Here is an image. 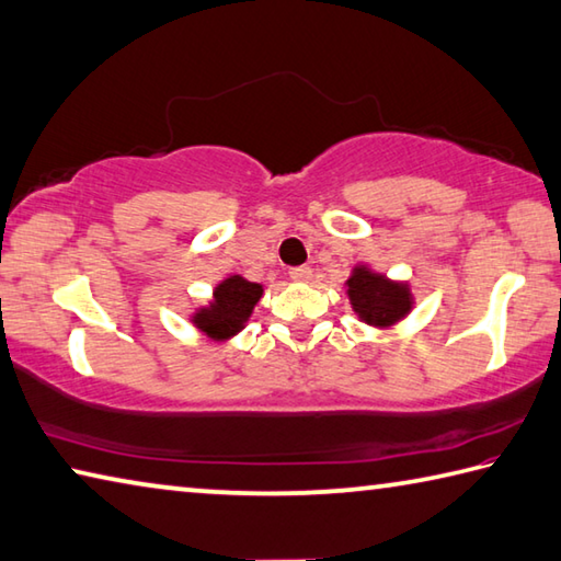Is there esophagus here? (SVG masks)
<instances>
[{
	"mask_svg": "<svg viewBox=\"0 0 561 561\" xmlns=\"http://www.w3.org/2000/svg\"><path fill=\"white\" fill-rule=\"evenodd\" d=\"M289 277H291L294 282H309V279H311V267H294V270L289 272Z\"/></svg>",
	"mask_w": 561,
	"mask_h": 561,
	"instance_id": "1",
	"label": "esophagus"
}]
</instances>
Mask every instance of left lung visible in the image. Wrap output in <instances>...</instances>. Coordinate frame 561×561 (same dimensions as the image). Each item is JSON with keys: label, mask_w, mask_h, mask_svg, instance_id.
<instances>
[{"label": "left lung", "mask_w": 561, "mask_h": 561, "mask_svg": "<svg viewBox=\"0 0 561 561\" xmlns=\"http://www.w3.org/2000/svg\"><path fill=\"white\" fill-rule=\"evenodd\" d=\"M345 287L353 311L363 323H370L375 329H387L412 311L414 297L410 284L387 279L385 274L373 272L365 264L353 270Z\"/></svg>", "instance_id": "1"}]
</instances>
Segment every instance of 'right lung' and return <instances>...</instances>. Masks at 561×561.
I'll return each mask as SVG.
<instances>
[{"instance_id":"add662e5","label":"right lung","mask_w":561,"mask_h":561,"mask_svg":"<svg viewBox=\"0 0 561 561\" xmlns=\"http://www.w3.org/2000/svg\"><path fill=\"white\" fill-rule=\"evenodd\" d=\"M262 284L248 282L240 274H230L213 289V301L193 313L196 329L213 341H228L232 335L245 329L250 321L254 304L262 297Z\"/></svg>"}]
</instances>
